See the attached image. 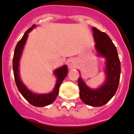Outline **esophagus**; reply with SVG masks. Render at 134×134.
Here are the masks:
<instances>
[{"label": "esophagus", "mask_w": 134, "mask_h": 134, "mask_svg": "<svg viewBox=\"0 0 134 134\" xmlns=\"http://www.w3.org/2000/svg\"><path fill=\"white\" fill-rule=\"evenodd\" d=\"M67 63H68V66L70 68H76L77 66V65H78L76 60L75 58H74L68 59Z\"/></svg>", "instance_id": "34e87169"}]
</instances>
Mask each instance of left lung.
<instances>
[{"mask_svg": "<svg viewBox=\"0 0 134 134\" xmlns=\"http://www.w3.org/2000/svg\"><path fill=\"white\" fill-rule=\"evenodd\" d=\"M95 48L99 56L105 58L106 78L102 86L90 89L81 77L78 78L80 97L84 104L99 107L108 102L117 91L121 73V65L116 47L107 34L93 27Z\"/></svg>", "mask_w": 134, "mask_h": 134, "instance_id": "8db88e82", "label": "left lung"}]
</instances>
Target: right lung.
<instances>
[{"instance_id": "obj_1", "label": "right lung", "mask_w": 134, "mask_h": 134, "mask_svg": "<svg viewBox=\"0 0 134 134\" xmlns=\"http://www.w3.org/2000/svg\"><path fill=\"white\" fill-rule=\"evenodd\" d=\"M34 27H35V24L32 25L30 29H28L26 32L24 33L23 38L17 43L15 50H14V56H13V67L16 84L17 88L20 94L23 95V96L27 101L34 106L43 107V106H46V105L52 104L56 100V97L58 94L59 88L60 86L62 81L66 78L67 74H68V67L66 65H64V66L54 70V74L57 78V81H56V84L52 92L48 93V94H36L32 92L25 86V85L23 84L20 78L19 70H18L19 62L20 57H21L22 52L24 49V46L25 45L27 38H28V34L32 30V29H34Z\"/></svg>"}]
</instances>
